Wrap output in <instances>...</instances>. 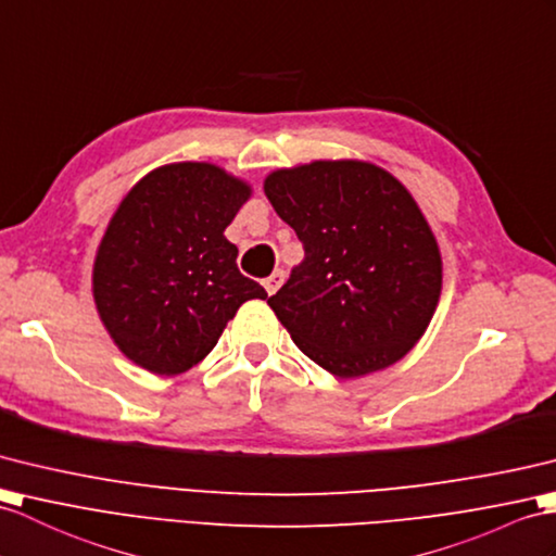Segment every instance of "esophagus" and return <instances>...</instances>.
Here are the masks:
<instances>
[{
	"label": "esophagus",
	"mask_w": 556,
	"mask_h": 556,
	"mask_svg": "<svg viewBox=\"0 0 556 556\" xmlns=\"http://www.w3.org/2000/svg\"><path fill=\"white\" fill-rule=\"evenodd\" d=\"M282 282H286V270H282V268H276L274 274H270V276L264 280V290H266L268 294H276V292H278V288L282 286Z\"/></svg>",
	"instance_id": "obj_1"
}]
</instances>
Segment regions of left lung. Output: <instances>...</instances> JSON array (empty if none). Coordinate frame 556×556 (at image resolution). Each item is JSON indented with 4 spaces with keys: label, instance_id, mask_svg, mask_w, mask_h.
<instances>
[{
    "label": "left lung",
    "instance_id": "8db88e82",
    "mask_svg": "<svg viewBox=\"0 0 556 556\" xmlns=\"http://www.w3.org/2000/svg\"><path fill=\"white\" fill-rule=\"evenodd\" d=\"M264 193L304 242V262L268 296L292 342L342 380L408 354L443 286L437 236L408 188L372 162L314 160L270 172Z\"/></svg>",
    "mask_w": 556,
    "mask_h": 556
}]
</instances>
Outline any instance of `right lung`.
I'll use <instances>...</instances> for the list:
<instances>
[{"instance_id": "right-lung-1", "label": "right lung", "mask_w": 556, "mask_h": 556, "mask_svg": "<svg viewBox=\"0 0 556 556\" xmlns=\"http://www.w3.org/2000/svg\"><path fill=\"white\" fill-rule=\"evenodd\" d=\"M252 186L212 162L148 172L108 222L91 294L115 346L139 368L179 375L205 358L248 300L266 290L236 266L224 231Z\"/></svg>"}]
</instances>
